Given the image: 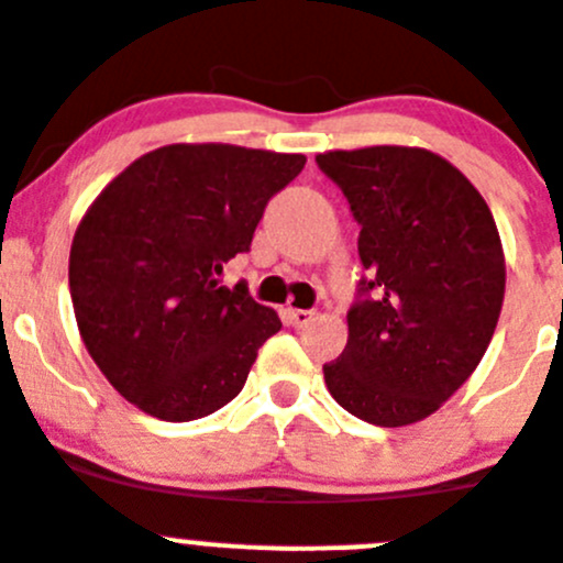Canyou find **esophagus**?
I'll return each instance as SVG.
<instances>
[{"instance_id":"esophagus-1","label":"esophagus","mask_w":563,"mask_h":563,"mask_svg":"<svg viewBox=\"0 0 563 563\" xmlns=\"http://www.w3.org/2000/svg\"><path fill=\"white\" fill-rule=\"evenodd\" d=\"M313 317H317V313L308 311V308H288L286 311V322L294 328H306L308 322H313Z\"/></svg>"}]
</instances>
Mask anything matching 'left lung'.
I'll list each match as a JSON object with an SVG mask.
<instances>
[{
    "label": "left lung",
    "mask_w": 563,
    "mask_h": 563,
    "mask_svg": "<svg viewBox=\"0 0 563 563\" xmlns=\"http://www.w3.org/2000/svg\"><path fill=\"white\" fill-rule=\"evenodd\" d=\"M319 170L358 221L367 277L328 393L376 427H407L449 401L488 351L505 300L494 216L452 162L427 148L328 151Z\"/></svg>",
    "instance_id": "8db88e82"
}]
</instances>
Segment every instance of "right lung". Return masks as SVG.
I'll use <instances>...</instances> for the list:
<instances>
[{
	"mask_svg": "<svg viewBox=\"0 0 563 563\" xmlns=\"http://www.w3.org/2000/svg\"><path fill=\"white\" fill-rule=\"evenodd\" d=\"M302 154L165 145L131 162L86 210L69 252V294L86 351L136 409L170 423L230 404L283 328L246 283L221 286L250 252Z\"/></svg>",
	"mask_w": 563,
	"mask_h": 563,
	"instance_id": "obj_1",
	"label": "right lung"
}]
</instances>
